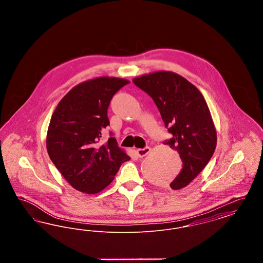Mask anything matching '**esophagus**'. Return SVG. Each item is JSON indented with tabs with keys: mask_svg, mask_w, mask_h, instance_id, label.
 <instances>
[{
	"mask_svg": "<svg viewBox=\"0 0 263 263\" xmlns=\"http://www.w3.org/2000/svg\"><path fill=\"white\" fill-rule=\"evenodd\" d=\"M150 151L151 149L149 147H146V148H143V149H138V156H139L140 158H143V157L147 156V155L150 153Z\"/></svg>",
	"mask_w": 263,
	"mask_h": 263,
	"instance_id": "1",
	"label": "esophagus"
}]
</instances>
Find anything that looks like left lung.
I'll use <instances>...</instances> for the list:
<instances>
[{"label":"left lung","mask_w":263,"mask_h":263,"mask_svg":"<svg viewBox=\"0 0 263 263\" xmlns=\"http://www.w3.org/2000/svg\"><path fill=\"white\" fill-rule=\"evenodd\" d=\"M156 103L171 139L163 144L179 154L182 168L170 183L185 187L209 163L217 145L211 113L199 89L173 72L161 71L133 80Z\"/></svg>","instance_id":"1"}]
</instances>
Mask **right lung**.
Returning a JSON list of instances; mask_svg holds the SVG:
<instances>
[{"instance_id": "right-lung-1", "label": "right lung", "mask_w": 263, "mask_h": 263, "mask_svg": "<svg viewBox=\"0 0 263 263\" xmlns=\"http://www.w3.org/2000/svg\"><path fill=\"white\" fill-rule=\"evenodd\" d=\"M127 84V80L108 77L82 83L63 98L52 114L46 140L48 155L65 179L81 192H100L130 160L115 138L104 145L100 143L101 131L109 125L110 100Z\"/></svg>"}]
</instances>
